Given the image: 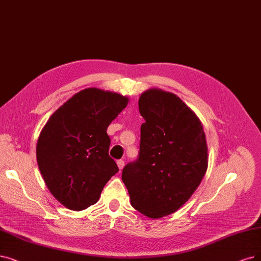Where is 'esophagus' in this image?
Returning <instances> with one entry per match:
<instances>
[{"label": "esophagus", "instance_id": "1", "mask_svg": "<svg viewBox=\"0 0 261 261\" xmlns=\"http://www.w3.org/2000/svg\"><path fill=\"white\" fill-rule=\"evenodd\" d=\"M117 164H118V167H119L120 170L123 169V167H124V161H123V160H119V161L117 162Z\"/></svg>", "mask_w": 261, "mask_h": 261}]
</instances>
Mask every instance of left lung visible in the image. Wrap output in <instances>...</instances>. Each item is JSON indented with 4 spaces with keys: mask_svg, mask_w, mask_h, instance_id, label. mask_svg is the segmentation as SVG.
Instances as JSON below:
<instances>
[{
    "mask_svg": "<svg viewBox=\"0 0 261 261\" xmlns=\"http://www.w3.org/2000/svg\"><path fill=\"white\" fill-rule=\"evenodd\" d=\"M140 152L122 171L130 203L141 214L161 218L189 201L207 169L202 123L173 93L151 88L140 94Z\"/></svg>",
    "mask_w": 261,
    "mask_h": 261,
    "instance_id": "obj_1",
    "label": "left lung"
}]
</instances>
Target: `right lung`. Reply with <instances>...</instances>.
<instances>
[{"instance_id": "right-lung-1", "label": "right lung", "mask_w": 261, "mask_h": 261, "mask_svg": "<svg viewBox=\"0 0 261 261\" xmlns=\"http://www.w3.org/2000/svg\"><path fill=\"white\" fill-rule=\"evenodd\" d=\"M119 93L88 88L58 108L36 144L39 171L50 193L72 211L98 201L103 186L119 171L109 156V124L127 106Z\"/></svg>"}]
</instances>
